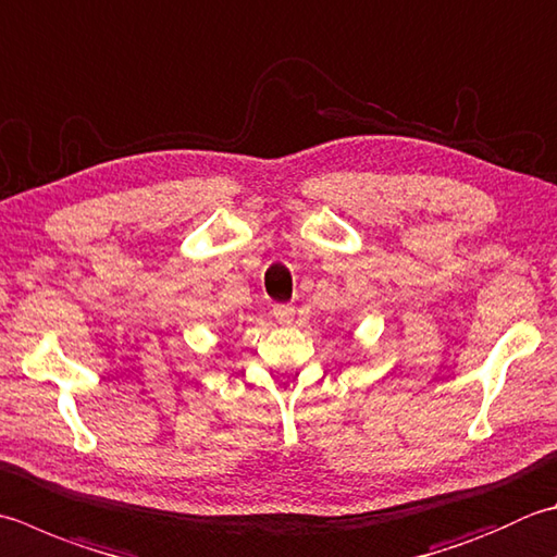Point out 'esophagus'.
<instances>
[{
    "instance_id": "obj_1",
    "label": "esophagus",
    "mask_w": 557,
    "mask_h": 557,
    "mask_svg": "<svg viewBox=\"0 0 557 557\" xmlns=\"http://www.w3.org/2000/svg\"><path fill=\"white\" fill-rule=\"evenodd\" d=\"M272 315H275L280 323H289L294 315V307L292 304H277V307H272Z\"/></svg>"
}]
</instances>
